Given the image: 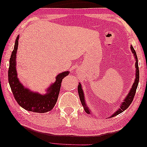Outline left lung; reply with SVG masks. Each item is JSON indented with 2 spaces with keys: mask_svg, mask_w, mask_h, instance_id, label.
Returning a JSON list of instances; mask_svg holds the SVG:
<instances>
[{
  "mask_svg": "<svg viewBox=\"0 0 147 147\" xmlns=\"http://www.w3.org/2000/svg\"><path fill=\"white\" fill-rule=\"evenodd\" d=\"M130 49L131 50V52L134 53L135 59H136V79H135V81L132 85V87L129 90V92L128 93V94L127 95V96L125 98V99L124 100V102L122 103V104L121 105V107L120 109H118L116 112L113 113V115H112L111 117L117 116V115H119L120 113H121L124 111L126 110L127 108H128L132 102V101L134 100V98L135 96V94H136V89L138 88V83H139V67H138V56H137L136 52L135 51L134 47H132V45H131ZM79 85H78V93H79V98H80V100L81 103H82V105L85 109V112L88 114H90V111L88 109L87 105H86L85 101V97H84V94H83V91L82 89V86H81V85L80 83H79Z\"/></svg>",
  "mask_w": 147,
  "mask_h": 147,
  "instance_id": "obj_1",
  "label": "left lung"
}]
</instances>
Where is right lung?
Instances as JSON below:
<instances>
[{
  "instance_id": "right-lung-1",
  "label": "right lung",
  "mask_w": 147,
  "mask_h": 147,
  "mask_svg": "<svg viewBox=\"0 0 147 147\" xmlns=\"http://www.w3.org/2000/svg\"><path fill=\"white\" fill-rule=\"evenodd\" d=\"M19 36L17 37L15 45L11 57L9 59L8 69V81L11 90L12 91L18 104L23 109L39 113H44L53 109L56 104L59 94L62 81L69 74V71H64L56 77V81L47 88L45 94L34 92L21 85L18 78L16 71V53L18 47Z\"/></svg>"
}]
</instances>
